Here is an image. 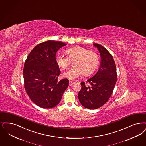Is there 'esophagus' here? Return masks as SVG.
Instances as JSON below:
<instances>
[{
  "label": "esophagus",
  "mask_w": 146,
  "mask_h": 146,
  "mask_svg": "<svg viewBox=\"0 0 146 146\" xmlns=\"http://www.w3.org/2000/svg\"><path fill=\"white\" fill-rule=\"evenodd\" d=\"M69 83H70V86H72L74 83H75V82H72V81H70L69 82Z\"/></svg>",
  "instance_id": "1"
}]
</instances>
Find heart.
<instances>
[{"label":"heart","instance_id":"obj_1","mask_svg":"<svg viewBox=\"0 0 146 146\" xmlns=\"http://www.w3.org/2000/svg\"><path fill=\"white\" fill-rule=\"evenodd\" d=\"M68 57L57 54L55 60L56 64L62 70L67 68L70 64V60L74 61L75 67L64 72L63 77L70 80H75L84 74L88 76L92 74L99 64L98 54L93 50H88L87 48L81 46L70 47L66 50Z\"/></svg>","mask_w":146,"mask_h":146}]
</instances>
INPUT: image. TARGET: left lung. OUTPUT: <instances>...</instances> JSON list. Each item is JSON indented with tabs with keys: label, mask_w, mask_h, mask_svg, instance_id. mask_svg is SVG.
Returning a JSON list of instances; mask_svg holds the SVG:
<instances>
[{
	"label": "left lung",
	"mask_w": 146,
	"mask_h": 146,
	"mask_svg": "<svg viewBox=\"0 0 146 146\" xmlns=\"http://www.w3.org/2000/svg\"><path fill=\"white\" fill-rule=\"evenodd\" d=\"M94 46L99 50L101 62L99 70L87 82H81L82 88L78 94V98L85 108L96 109L105 104L113 92L117 82L116 67L111 54L105 48L97 43Z\"/></svg>",
	"instance_id": "1"
}]
</instances>
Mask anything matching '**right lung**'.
Wrapping results in <instances>:
<instances>
[{
  "label": "right lung",
  "instance_id": "obj_1",
  "mask_svg": "<svg viewBox=\"0 0 146 146\" xmlns=\"http://www.w3.org/2000/svg\"><path fill=\"white\" fill-rule=\"evenodd\" d=\"M66 45L51 40L40 43L30 52L25 62V90L30 99L42 108L58 105L69 85L68 79L58 81L60 70L55 60L58 49Z\"/></svg>",
  "mask_w": 146,
  "mask_h": 146
}]
</instances>
